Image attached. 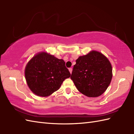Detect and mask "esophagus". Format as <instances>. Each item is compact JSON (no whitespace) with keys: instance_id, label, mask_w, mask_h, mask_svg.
I'll list each match as a JSON object with an SVG mask.
<instances>
[{"instance_id":"obj_1","label":"esophagus","mask_w":134,"mask_h":134,"mask_svg":"<svg viewBox=\"0 0 134 134\" xmlns=\"http://www.w3.org/2000/svg\"><path fill=\"white\" fill-rule=\"evenodd\" d=\"M69 71H70V72L71 74L72 73V68H69Z\"/></svg>"}]
</instances>
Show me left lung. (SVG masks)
<instances>
[{
  "instance_id": "1",
  "label": "left lung",
  "mask_w": 134,
  "mask_h": 134,
  "mask_svg": "<svg viewBox=\"0 0 134 134\" xmlns=\"http://www.w3.org/2000/svg\"><path fill=\"white\" fill-rule=\"evenodd\" d=\"M112 68L101 52L92 51L76 60L71 79L79 92L89 97L102 94L110 83Z\"/></svg>"
}]
</instances>
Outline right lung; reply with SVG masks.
Here are the masks:
<instances>
[{
  "label": "right lung",
  "instance_id": "right-lung-1",
  "mask_svg": "<svg viewBox=\"0 0 134 134\" xmlns=\"http://www.w3.org/2000/svg\"><path fill=\"white\" fill-rule=\"evenodd\" d=\"M25 75L28 86L34 94L47 97L58 90L71 74L63 60L42 52L27 63Z\"/></svg>",
  "mask_w": 134,
  "mask_h": 134
}]
</instances>
